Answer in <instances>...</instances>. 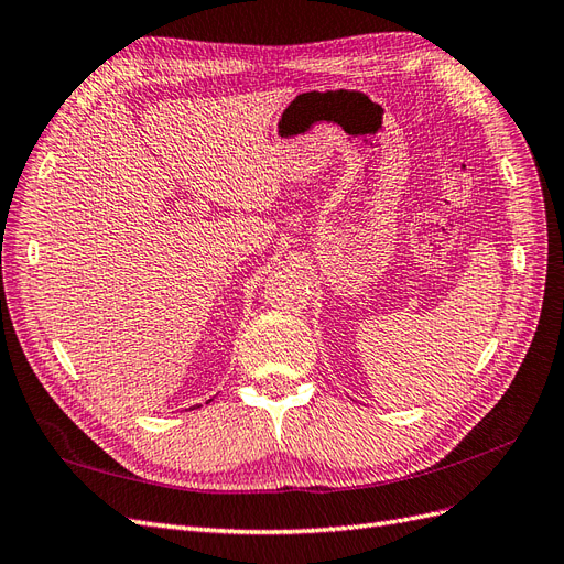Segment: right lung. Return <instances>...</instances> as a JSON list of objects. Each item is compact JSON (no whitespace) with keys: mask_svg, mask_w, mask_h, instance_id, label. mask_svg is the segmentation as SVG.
<instances>
[{"mask_svg":"<svg viewBox=\"0 0 564 564\" xmlns=\"http://www.w3.org/2000/svg\"><path fill=\"white\" fill-rule=\"evenodd\" d=\"M209 402H212V400H209ZM195 406H197V404H195Z\"/></svg>","mask_w":564,"mask_h":564,"instance_id":"1","label":"right lung"}]
</instances>
